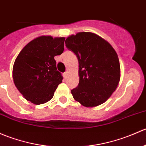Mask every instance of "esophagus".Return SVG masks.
<instances>
[{"label": "esophagus", "mask_w": 146, "mask_h": 146, "mask_svg": "<svg viewBox=\"0 0 146 146\" xmlns=\"http://www.w3.org/2000/svg\"><path fill=\"white\" fill-rule=\"evenodd\" d=\"M68 70H66V71L65 72V73H64V77H67V76H68Z\"/></svg>", "instance_id": "34e87169"}]
</instances>
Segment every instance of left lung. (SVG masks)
<instances>
[{
    "mask_svg": "<svg viewBox=\"0 0 146 146\" xmlns=\"http://www.w3.org/2000/svg\"><path fill=\"white\" fill-rule=\"evenodd\" d=\"M65 43L79 63V84L71 90L74 99L85 107L104 104L120 80V66L115 50L104 38L90 32L71 35Z\"/></svg>",
    "mask_w": 146,
    "mask_h": 146,
    "instance_id": "obj_1",
    "label": "left lung"
}]
</instances>
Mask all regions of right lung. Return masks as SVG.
<instances>
[{
    "instance_id": "add662e5",
    "label": "right lung",
    "mask_w": 146,
    "mask_h": 146,
    "mask_svg": "<svg viewBox=\"0 0 146 146\" xmlns=\"http://www.w3.org/2000/svg\"><path fill=\"white\" fill-rule=\"evenodd\" d=\"M65 38L42 36L29 42L18 54L12 70L14 83L27 101L36 105L53 97L63 77L54 56L64 50Z\"/></svg>"
}]
</instances>
